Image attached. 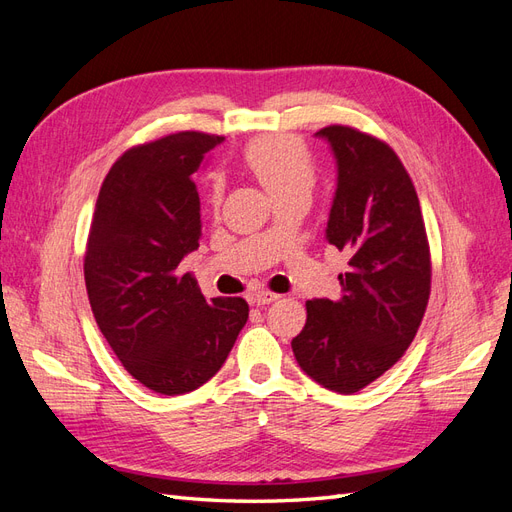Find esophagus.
Instances as JSON below:
<instances>
[{"label": "esophagus", "instance_id": "1", "mask_svg": "<svg viewBox=\"0 0 512 512\" xmlns=\"http://www.w3.org/2000/svg\"><path fill=\"white\" fill-rule=\"evenodd\" d=\"M277 299H280V294H275L271 290H258V292L252 294V303L254 305H269V303H273Z\"/></svg>", "mask_w": 512, "mask_h": 512}]
</instances>
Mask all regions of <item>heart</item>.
Returning a JSON list of instances; mask_svg holds the SVG:
<instances>
[{
    "mask_svg": "<svg viewBox=\"0 0 512 512\" xmlns=\"http://www.w3.org/2000/svg\"><path fill=\"white\" fill-rule=\"evenodd\" d=\"M243 162L250 173L265 185L273 198L292 192H312L318 179V166L301 138L292 134H269L252 138L243 147ZM224 192L222 177L209 181V203L220 205Z\"/></svg>",
    "mask_w": 512,
    "mask_h": 512,
    "instance_id": "heart-1",
    "label": "heart"
}]
</instances>
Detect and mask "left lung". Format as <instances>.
<instances>
[{
	"label": "left lung",
	"mask_w": 512,
	"mask_h": 512,
	"mask_svg": "<svg viewBox=\"0 0 512 512\" xmlns=\"http://www.w3.org/2000/svg\"><path fill=\"white\" fill-rule=\"evenodd\" d=\"M337 190L327 239L344 250L342 297L307 301L292 352L324 389L352 395L391 369L421 327L431 292V254L408 170L380 138L327 126Z\"/></svg>",
	"instance_id": "obj_1"
}]
</instances>
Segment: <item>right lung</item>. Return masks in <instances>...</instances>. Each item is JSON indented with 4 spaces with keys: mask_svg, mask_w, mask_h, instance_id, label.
Listing matches in <instances>:
<instances>
[{
    "mask_svg": "<svg viewBox=\"0 0 512 512\" xmlns=\"http://www.w3.org/2000/svg\"><path fill=\"white\" fill-rule=\"evenodd\" d=\"M222 141L185 130L130 147L102 183L85 247L98 327L147 389L183 395L218 374L250 316L241 297H203L179 271L200 239L194 170Z\"/></svg>",
    "mask_w": 512,
    "mask_h": 512,
    "instance_id": "add662e5",
    "label": "right lung"
}]
</instances>
